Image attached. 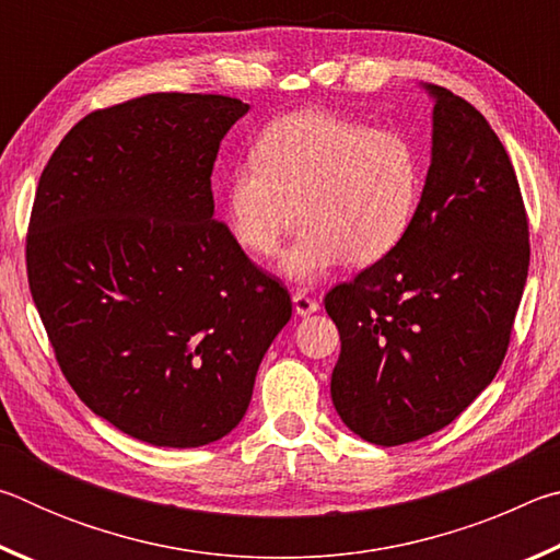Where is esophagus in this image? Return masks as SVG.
Wrapping results in <instances>:
<instances>
[{"label":"esophagus","instance_id":"esophagus-1","mask_svg":"<svg viewBox=\"0 0 560 560\" xmlns=\"http://www.w3.org/2000/svg\"><path fill=\"white\" fill-rule=\"evenodd\" d=\"M291 301H293V311H296L299 316H311V314H316V311L320 308V306H318V301H316V299H311L308 293H303V291H296V293H293Z\"/></svg>","mask_w":560,"mask_h":560}]
</instances>
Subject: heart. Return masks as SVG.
Returning a JSON list of instances; mask_svg holds the SVG:
<instances>
[{
    "label": "heart",
    "mask_w": 560,
    "mask_h": 560,
    "mask_svg": "<svg viewBox=\"0 0 560 560\" xmlns=\"http://www.w3.org/2000/svg\"><path fill=\"white\" fill-rule=\"evenodd\" d=\"M424 185L422 155L402 130L330 110H296L261 130L252 163L230 170L224 214L254 257L281 254L279 271L311 283L343 261L371 267L400 246Z\"/></svg>",
    "instance_id": "heart-1"
}]
</instances>
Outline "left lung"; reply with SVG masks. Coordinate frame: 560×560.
<instances>
[{
	"instance_id": "1",
	"label": "left lung",
	"mask_w": 560,
	"mask_h": 560,
	"mask_svg": "<svg viewBox=\"0 0 560 560\" xmlns=\"http://www.w3.org/2000/svg\"><path fill=\"white\" fill-rule=\"evenodd\" d=\"M422 89L434 101L432 158L410 232L326 296L340 334L334 407L381 447L447 428L494 381L528 273L526 210L504 145L471 103Z\"/></svg>"
}]
</instances>
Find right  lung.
I'll list each match as a JSON object with an SVG mask.
<instances>
[{
	"label": "right lung",
	"mask_w": 560,
	"mask_h": 560,
	"mask_svg": "<svg viewBox=\"0 0 560 560\" xmlns=\"http://www.w3.org/2000/svg\"><path fill=\"white\" fill-rule=\"evenodd\" d=\"M246 110L212 93H150L89 113L34 197L26 273L66 381L155 447L230 434L291 318L289 291L214 220V160Z\"/></svg>",
	"instance_id": "1"
}]
</instances>
